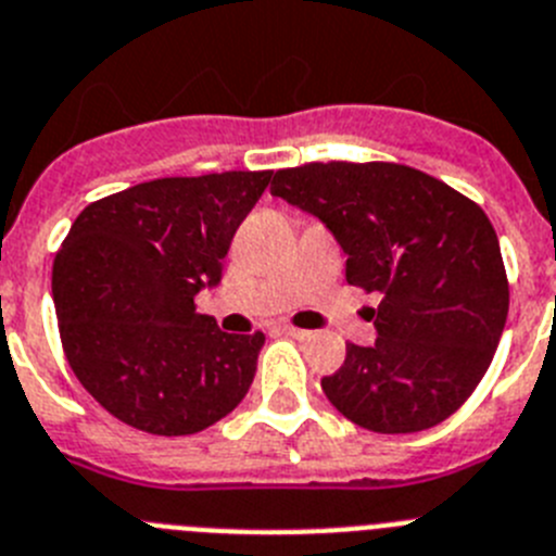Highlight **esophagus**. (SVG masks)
I'll return each mask as SVG.
<instances>
[{"mask_svg":"<svg viewBox=\"0 0 556 556\" xmlns=\"http://www.w3.org/2000/svg\"><path fill=\"white\" fill-rule=\"evenodd\" d=\"M282 332H285V334H290V338H296V340H307V338H309V334H313V332H309V329L288 327V324H285V327H282Z\"/></svg>","mask_w":556,"mask_h":556,"instance_id":"esophagus-1","label":"esophagus"}]
</instances>
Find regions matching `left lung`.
<instances>
[{
	"label": "left lung",
	"instance_id": "8db88e82",
	"mask_svg": "<svg viewBox=\"0 0 556 556\" xmlns=\"http://www.w3.org/2000/svg\"><path fill=\"white\" fill-rule=\"evenodd\" d=\"M274 197L313 213L346 252V282L379 293L377 343H346L321 388L338 413L382 434L446 421L490 368L509 309L496 229L446 182L399 163H304Z\"/></svg>",
	"mask_w": 556,
	"mask_h": 556
}]
</instances>
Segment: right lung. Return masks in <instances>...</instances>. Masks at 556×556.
I'll use <instances>...</instances> for the list:
<instances>
[{"label": "right lung", "mask_w": 556, "mask_h": 556, "mask_svg": "<svg viewBox=\"0 0 556 556\" xmlns=\"http://www.w3.org/2000/svg\"><path fill=\"white\" fill-rule=\"evenodd\" d=\"M274 172L163 177L91 202L60 243L52 296L74 377L118 421L193 434L249 393L266 334H227L193 296Z\"/></svg>", "instance_id": "add662e5"}]
</instances>
